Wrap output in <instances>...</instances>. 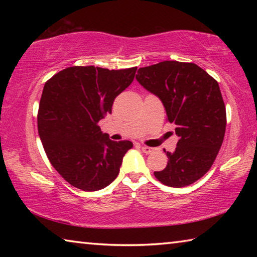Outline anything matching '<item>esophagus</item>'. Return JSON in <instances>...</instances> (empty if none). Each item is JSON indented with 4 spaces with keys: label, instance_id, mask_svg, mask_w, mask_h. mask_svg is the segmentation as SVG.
I'll use <instances>...</instances> for the list:
<instances>
[{
    "label": "esophagus",
    "instance_id": "esophagus-1",
    "mask_svg": "<svg viewBox=\"0 0 257 257\" xmlns=\"http://www.w3.org/2000/svg\"><path fill=\"white\" fill-rule=\"evenodd\" d=\"M142 151L146 154H151L154 152V149H152V147H149V146H142Z\"/></svg>",
    "mask_w": 257,
    "mask_h": 257
}]
</instances>
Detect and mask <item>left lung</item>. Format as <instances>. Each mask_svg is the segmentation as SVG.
I'll list each match as a JSON object with an SVG mask.
<instances>
[{"mask_svg": "<svg viewBox=\"0 0 257 257\" xmlns=\"http://www.w3.org/2000/svg\"><path fill=\"white\" fill-rule=\"evenodd\" d=\"M137 73L139 84L162 101L179 137L176 151L165 152L168 164L155 178L175 188L194 184L210 170L224 138L227 114L219 84L191 62L163 61Z\"/></svg>", "mask_w": 257, "mask_h": 257, "instance_id": "obj_1", "label": "left lung"}]
</instances>
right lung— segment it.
I'll list each match as a JSON object with an SVG mask.
<instances>
[{"instance_id":"1","label":"right lung","mask_w":257,"mask_h":257,"mask_svg":"<svg viewBox=\"0 0 257 257\" xmlns=\"http://www.w3.org/2000/svg\"><path fill=\"white\" fill-rule=\"evenodd\" d=\"M136 70L69 67L45 82L38 134L51 164L76 188L99 190L118 177L133 143L111 141L97 123L112 112L114 98L132 84Z\"/></svg>"}]
</instances>
